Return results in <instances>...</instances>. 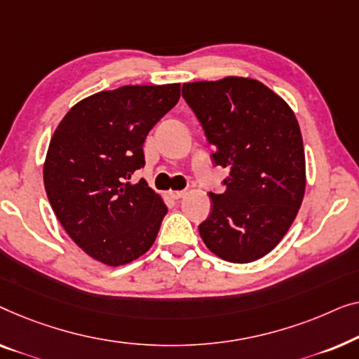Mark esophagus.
Listing matches in <instances>:
<instances>
[{
    "label": "esophagus",
    "mask_w": 359,
    "mask_h": 359,
    "mask_svg": "<svg viewBox=\"0 0 359 359\" xmlns=\"http://www.w3.org/2000/svg\"><path fill=\"white\" fill-rule=\"evenodd\" d=\"M169 195H170V198L180 200V198H184V196H185V191H182V190H170Z\"/></svg>",
    "instance_id": "esophagus-1"
}]
</instances>
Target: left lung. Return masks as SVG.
I'll return each instance as SVG.
<instances>
[{
    "mask_svg": "<svg viewBox=\"0 0 359 359\" xmlns=\"http://www.w3.org/2000/svg\"><path fill=\"white\" fill-rule=\"evenodd\" d=\"M182 95L229 169L224 194L198 226L205 245L232 264L259 260L291 228L306 191V156L290 105L260 81L226 76L185 83Z\"/></svg>",
    "mask_w": 359,
    "mask_h": 359,
    "instance_id": "left-lung-1",
    "label": "left lung"
}]
</instances>
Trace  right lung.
I'll use <instances>...</instances> for the list:
<instances>
[{"mask_svg":"<svg viewBox=\"0 0 359 359\" xmlns=\"http://www.w3.org/2000/svg\"><path fill=\"white\" fill-rule=\"evenodd\" d=\"M180 84L122 86L74 104L58 123L43 184L60 224L90 259L127 265L154 244L168 206L141 179L149 130L179 102Z\"/></svg>","mask_w":359,"mask_h":359,"instance_id":"add662e5","label":"right lung"}]
</instances>
